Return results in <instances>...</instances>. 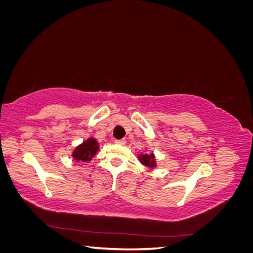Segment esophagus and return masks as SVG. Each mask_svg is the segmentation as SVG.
Masks as SVG:
<instances>
[{"label": "esophagus", "mask_w": 253, "mask_h": 253, "mask_svg": "<svg viewBox=\"0 0 253 253\" xmlns=\"http://www.w3.org/2000/svg\"><path fill=\"white\" fill-rule=\"evenodd\" d=\"M115 143L124 145V144H126V140H125V139H116V140H115Z\"/></svg>", "instance_id": "1"}]
</instances>
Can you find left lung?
I'll return each mask as SVG.
<instances>
[{"instance_id":"left-lung-1","label":"left lung","mask_w":253,"mask_h":253,"mask_svg":"<svg viewBox=\"0 0 253 253\" xmlns=\"http://www.w3.org/2000/svg\"><path fill=\"white\" fill-rule=\"evenodd\" d=\"M138 158L140 160V163L145 167L152 168V169L156 167V159L153 153H151V154H141L139 155Z\"/></svg>"}]
</instances>
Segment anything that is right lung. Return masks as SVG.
I'll use <instances>...</instances> for the list:
<instances>
[{"label": "right lung", "instance_id": "obj_1", "mask_svg": "<svg viewBox=\"0 0 253 253\" xmlns=\"http://www.w3.org/2000/svg\"><path fill=\"white\" fill-rule=\"evenodd\" d=\"M98 149L99 145L97 140L95 138H88L74 150L72 156L76 162L87 163L96 155Z\"/></svg>", "mask_w": 253, "mask_h": 253}]
</instances>
